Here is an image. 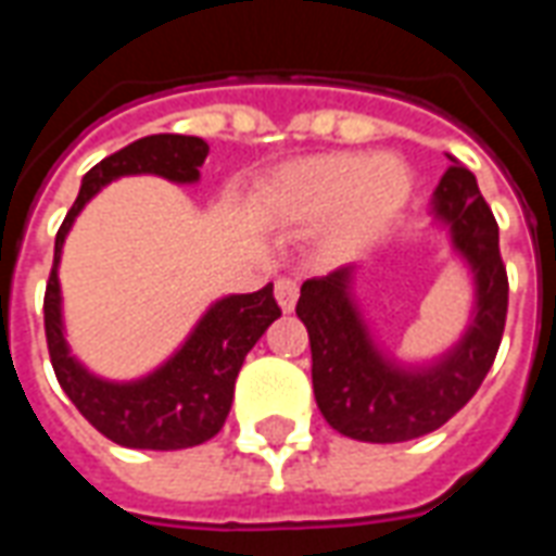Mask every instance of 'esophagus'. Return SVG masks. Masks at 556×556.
<instances>
[{
  "instance_id": "esophagus-1",
  "label": "esophagus",
  "mask_w": 556,
  "mask_h": 556,
  "mask_svg": "<svg viewBox=\"0 0 556 556\" xmlns=\"http://www.w3.org/2000/svg\"><path fill=\"white\" fill-rule=\"evenodd\" d=\"M298 294H301V289L294 279H277V303L282 313H291L298 306Z\"/></svg>"
}]
</instances>
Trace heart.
<instances>
[{
  "instance_id": "obj_1",
  "label": "heart",
  "mask_w": 556,
  "mask_h": 556,
  "mask_svg": "<svg viewBox=\"0 0 556 556\" xmlns=\"http://www.w3.org/2000/svg\"><path fill=\"white\" fill-rule=\"evenodd\" d=\"M414 195V172L396 154L330 151L282 166L270 178L265 202L291 226L327 223L325 255L345 262L366 253L405 214Z\"/></svg>"
}]
</instances>
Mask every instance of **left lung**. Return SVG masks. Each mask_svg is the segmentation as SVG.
Returning a JSON list of instances; mask_svg holds the SVG:
<instances>
[{
    "instance_id": "8db88e82",
    "label": "left lung",
    "mask_w": 556,
    "mask_h": 556,
    "mask_svg": "<svg viewBox=\"0 0 556 556\" xmlns=\"http://www.w3.org/2000/svg\"><path fill=\"white\" fill-rule=\"evenodd\" d=\"M431 214L473 274L470 325L438 361L408 366L378 349L354 301V267L301 286L298 318L313 349L315 402L327 422L354 441L399 443L441 429L473 399L501 349L509 282L497 223L473 172L458 160L443 172Z\"/></svg>"
}]
</instances>
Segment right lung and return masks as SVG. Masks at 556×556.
I'll return each instance as SVG.
<instances>
[{"instance_id":"1","label":"right lung","mask_w":556,"mask_h":556,"mask_svg":"<svg viewBox=\"0 0 556 556\" xmlns=\"http://www.w3.org/2000/svg\"><path fill=\"white\" fill-rule=\"evenodd\" d=\"M207 157V142L181 134H154L137 139L122 151L103 157L83 178L77 202L67 211L55 235V255L47 294H43V330L55 378L94 429L118 446L130 450H187L211 441L229 417L235 378L243 357L279 318L274 286L253 294H229L207 306L193 333L154 372L137 381H106L89 372L71 354L62 325V289L59 262L74 219L89 199L122 175H160L175 184L199 181V166Z\"/></svg>"}]
</instances>
